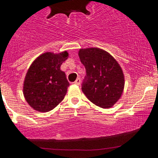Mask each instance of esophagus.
Wrapping results in <instances>:
<instances>
[{
    "instance_id": "esophagus-1",
    "label": "esophagus",
    "mask_w": 158,
    "mask_h": 158,
    "mask_svg": "<svg viewBox=\"0 0 158 158\" xmlns=\"http://www.w3.org/2000/svg\"><path fill=\"white\" fill-rule=\"evenodd\" d=\"M74 84L75 85H81V79L80 78H77L76 81H74Z\"/></svg>"
}]
</instances>
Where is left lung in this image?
Masks as SVG:
<instances>
[{
  "instance_id": "obj_1",
  "label": "left lung",
  "mask_w": 158,
  "mask_h": 158,
  "mask_svg": "<svg viewBox=\"0 0 158 158\" xmlns=\"http://www.w3.org/2000/svg\"><path fill=\"white\" fill-rule=\"evenodd\" d=\"M78 55L86 69L82 92L95 105L110 108L122 96L124 74L116 60L103 49H80Z\"/></svg>"
}]
</instances>
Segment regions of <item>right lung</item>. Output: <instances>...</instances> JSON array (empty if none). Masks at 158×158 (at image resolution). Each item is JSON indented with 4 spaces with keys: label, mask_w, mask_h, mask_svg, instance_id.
Segmentation results:
<instances>
[{
    "label": "right lung",
    "mask_w": 158,
    "mask_h": 158,
    "mask_svg": "<svg viewBox=\"0 0 158 158\" xmlns=\"http://www.w3.org/2000/svg\"><path fill=\"white\" fill-rule=\"evenodd\" d=\"M68 57L67 51L46 52L30 65L23 81V93L34 110L47 112L63 100L69 83L60 67Z\"/></svg>",
    "instance_id": "obj_1"
}]
</instances>
